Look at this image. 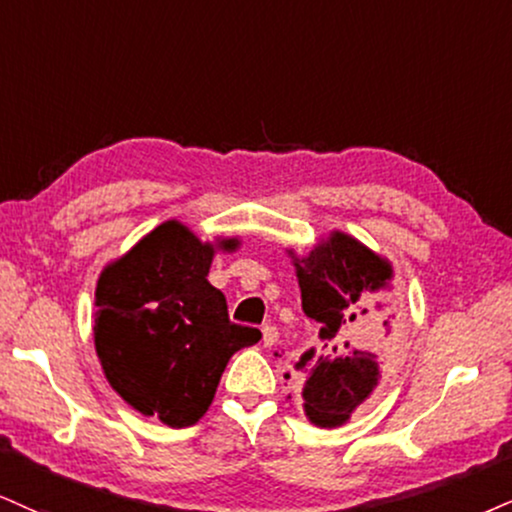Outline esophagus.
<instances>
[{"instance_id":"obj_1","label":"esophagus","mask_w":512,"mask_h":512,"mask_svg":"<svg viewBox=\"0 0 512 512\" xmlns=\"http://www.w3.org/2000/svg\"><path fill=\"white\" fill-rule=\"evenodd\" d=\"M261 332H263V346H266V349H270V346H275L277 344V337H280V332H277V327L275 325H270V323H266L261 327Z\"/></svg>"}]
</instances>
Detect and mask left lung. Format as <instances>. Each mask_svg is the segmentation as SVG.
<instances>
[{
  "mask_svg": "<svg viewBox=\"0 0 512 512\" xmlns=\"http://www.w3.org/2000/svg\"><path fill=\"white\" fill-rule=\"evenodd\" d=\"M301 308L320 323L318 344L292 361L306 377L304 413L315 427H342L380 387L394 344L396 311L389 299L394 266L349 232L320 235L304 256L287 249Z\"/></svg>",
  "mask_w": 512,
  "mask_h": 512,
  "instance_id": "obj_1",
  "label": "left lung"
}]
</instances>
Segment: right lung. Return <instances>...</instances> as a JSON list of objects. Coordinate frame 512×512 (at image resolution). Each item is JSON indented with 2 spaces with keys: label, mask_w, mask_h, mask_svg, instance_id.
Here are the masks:
<instances>
[{
  "label": "right lung",
  "mask_w": 512,
  "mask_h": 512,
  "mask_svg": "<svg viewBox=\"0 0 512 512\" xmlns=\"http://www.w3.org/2000/svg\"><path fill=\"white\" fill-rule=\"evenodd\" d=\"M239 237L204 242L170 218L102 268L94 289V349L106 382L132 410L168 427L204 418L232 353L256 344V327L230 323L220 289L206 280L218 251Z\"/></svg>",
  "instance_id": "obj_1"
}]
</instances>
